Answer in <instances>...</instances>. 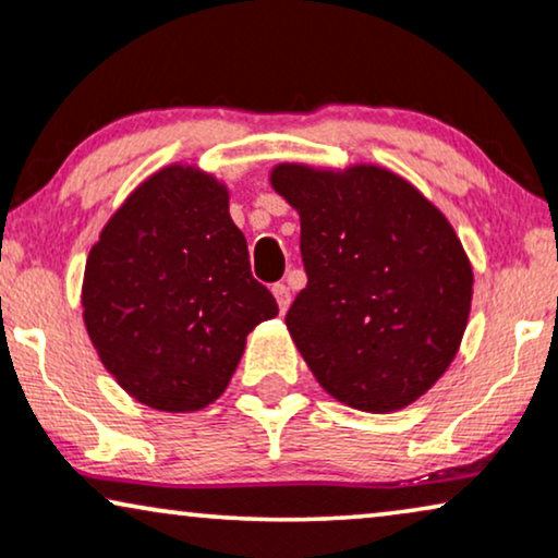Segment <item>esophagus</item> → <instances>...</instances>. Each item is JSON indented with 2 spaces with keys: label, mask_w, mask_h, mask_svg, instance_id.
I'll return each instance as SVG.
<instances>
[{
  "label": "esophagus",
  "mask_w": 558,
  "mask_h": 558,
  "mask_svg": "<svg viewBox=\"0 0 558 558\" xmlns=\"http://www.w3.org/2000/svg\"><path fill=\"white\" fill-rule=\"evenodd\" d=\"M271 292H274V296H277V305H279L281 313H287L289 302H292V292H289V287L281 284V281H279V284L271 287Z\"/></svg>",
  "instance_id": "1"
}]
</instances>
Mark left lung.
<instances>
[{"instance_id":"1","label":"left lung","mask_w":558,"mask_h":558,"mask_svg":"<svg viewBox=\"0 0 558 558\" xmlns=\"http://www.w3.org/2000/svg\"><path fill=\"white\" fill-rule=\"evenodd\" d=\"M271 186L300 213L307 287L287 328L310 372L349 408H408L451 366L472 310L451 222L385 166L279 163Z\"/></svg>"}]
</instances>
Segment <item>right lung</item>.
<instances>
[{"instance_id": "1", "label": "right lung", "mask_w": 558, "mask_h": 558, "mask_svg": "<svg viewBox=\"0 0 558 558\" xmlns=\"http://www.w3.org/2000/svg\"><path fill=\"white\" fill-rule=\"evenodd\" d=\"M228 186L197 166L156 171L122 202L84 269L82 307L107 372L137 402L197 412L226 392L245 336L279 315L251 277Z\"/></svg>"}]
</instances>
